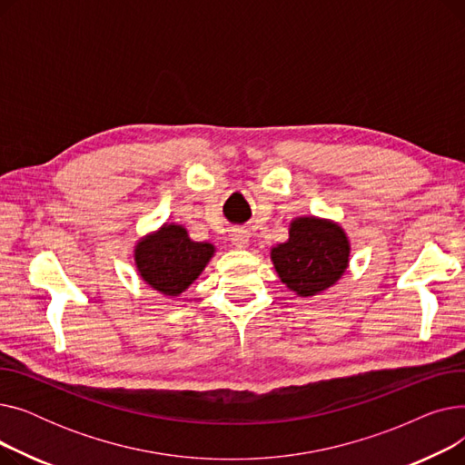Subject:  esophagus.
Listing matches in <instances>:
<instances>
[{
  "instance_id": "34e87169",
  "label": "esophagus",
  "mask_w": 465,
  "mask_h": 465,
  "mask_svg": "<svg viewBox=\"0 0 465 465\" xmlns=\"http://www.w3.org/2000/svg\"><path fill=\"white\" fill-rule=\"evenodd\" d=\"M249 241H251V233L247 230L237 228L232 232V242L237 249H245L249 245Z\"/></svg>"
}]
</instances>
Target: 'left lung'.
<instances>
[{
    "label": "left lung",
    "mask_w": 465,
    "mask_h": 465,
    "mask_svg": "<svg viewBox=\"0 0 465 465\" xmlns=\"http://www.w3.org/2000/svg\"><path fill=\"white\" fill-rule=\"evenodd\" d=\"M351 242L333 220L298 216L290 223L288 241L272 249V262L282 284L300 298L322 294L345 275Z\"/></svg>",
    "instance_id": "8db88e82"
}]
</instances>
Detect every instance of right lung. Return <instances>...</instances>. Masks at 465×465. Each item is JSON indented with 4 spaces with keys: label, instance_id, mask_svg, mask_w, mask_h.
<instances>
[{
    "label": "right lung",
    "instance_id": "right-lung-1",
    "mask_svg": "<svg viewBox=\"0 0 465 465\" xmlns=\"http://www.w3.org/2000/svg\"><path fill=\"white\" fill-rule=\"evenodd\" d=\"M214 251L213 242L192 241L184 226L165 223L137 241L134 260L146 284L163 296L175 298L202 275Z\"/></svg>",
    "mask_w": 465,
    "mask_h": 465
}]
</instances>
